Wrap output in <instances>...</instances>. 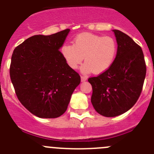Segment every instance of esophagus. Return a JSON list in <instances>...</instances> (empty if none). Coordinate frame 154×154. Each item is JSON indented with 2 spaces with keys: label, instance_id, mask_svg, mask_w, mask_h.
<instances>
[{
  "label": "esophagus",
  "instance_id": "1",
  "mask_svg": "<svg viewBox=\"0 0 154 154\" xmlns=\"http://www.w3.org/2000/svg\"><path fill=\"white\" fill-rule=\"evenodd\" d=\"M80 78H81L82 82H85L87 80V77H85V76H81V77H80Z\"/></svg>",
  "mask_w": 154,
  "mask_h": 154
}]
</instances>
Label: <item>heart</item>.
Masks as SVG:
<instances>
[{"mask_svg": "<svg viewBox=\"0 0 154 154\" xmlns=\"http://www.w3.org/2000/svg\"><path fill=\"white\" fill-rule=\"evenodd\" d=\"M61 54L71 69H77L84 57L83 73L100 74L107 71L114 63L118 54V45L111 36L83 32L74 38L73 45H64Z\"/></svg>", "mask_w": 154, "mask_h": 154, "instance_id": "obj_1", "label": "heart"}]
</instances>
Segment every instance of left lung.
<instances>
[{
    "label": "left lung",
    "mask_w": 154,
    "mask_h": 154,
    "mask_svg": "<svg viewBox=\"0 0 154 154\" xmlns=\"http://www.w3.org/2000/svg\"><path fill=\"white\" fill-rule=\"evenodd\" d=\"M118 54L111 67L88 81L92 86L91 102L105 117H116L128 111L142 92L146 75L143 51L129 35L113 29Z\"/></svg>",
    "instance_id": "obj_1"
}]
</instances>
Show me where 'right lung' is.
<instances>
[{
  "mask_svg": "<svg viewBox=\"0 0 154 154\" xmlns=\"http://www.w3.org/2000/svg\"><path fill=\"white\" fill-rule=\"evenodd\" d=\"M69 29L50 35H35L15 48L10 78L23 106L42 119L60 117L67 109L80 77L68 67L60 48Z\"/></svg>",
  "mask_w": 154,
  "mask_h": 154,
  "instance_id": "obj_1",
  "label": "right lung"
}]
</instances>
